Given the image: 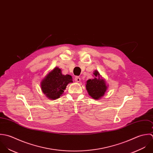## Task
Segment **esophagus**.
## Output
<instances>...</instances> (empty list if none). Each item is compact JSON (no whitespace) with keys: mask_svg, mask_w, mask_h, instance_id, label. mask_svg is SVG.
I'll list each match as a JSON object with an SVG mask.
<instances>
[{"mask_svg":"<svg viewBox=\"0 0 153 153\" xmlns=\"http://www.w3.org/2000/svg\"><path fill=\"white\" fill-rule=\"evenodd\" d=\"M80 78L79 77V76H76L75 77V78H74V80L76 81V82H80Z\"/></svg>","mask_w":153,"mask_h":153,"instance_id":"34e87169","label":"esophagus"}]
</instances>
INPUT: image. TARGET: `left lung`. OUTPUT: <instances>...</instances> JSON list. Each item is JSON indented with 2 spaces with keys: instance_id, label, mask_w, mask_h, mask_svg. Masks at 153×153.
<instances>
[{
  "instance_id": "1",
  "label": "left lung",
  "mask_w": 153,
  "mask_h": 153,
  "mask_svg": "<svg viewBox=\"0 0 153 153\" xmlns=\"http://www.w3.org/2000/svg\"><path fill=\"white\" fill-rule=\"evenodd\" d=\"M93 74L95 76L94 79H89L87 81L86 89L89 95L94 99H99L103 96L106 91L107 86L105 82L100 77L99 72L94 71Z\"/></svg>"
}]
</instances>
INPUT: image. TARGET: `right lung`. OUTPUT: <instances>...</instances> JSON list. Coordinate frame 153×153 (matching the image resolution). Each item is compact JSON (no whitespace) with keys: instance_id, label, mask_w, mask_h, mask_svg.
Wrapping results in <instances>:
<instances>
[{"instance_id":"obj_1","label":"right lung","mask_w":153,"mask_h":153,"mask_svg":"<svg viewBox=\"0 0 153 153\" xmlns=\"http://www.w3.org/2000/svg\"><path fill=\"white\" fill-rule=\"evenodd\" d=\"M70 75H62L61 70L56 67L43 79L41 86L43 93L50 99H56L62 94L67 85L72 83Z\"/></svg>"}]
</instances>
